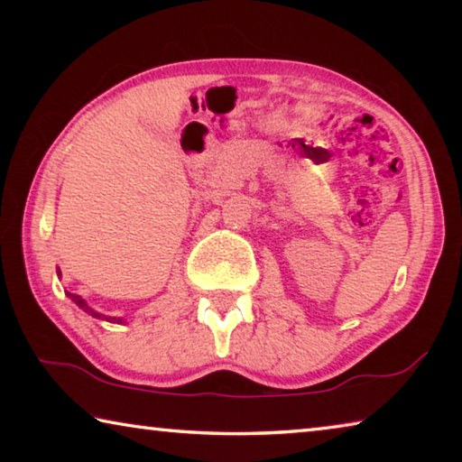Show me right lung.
<instances>
[{"instance_id":"right-lung-1","label":"right lung","mask_w":462,"mask_h":462,"mask_svg":"<svg viewBox=\"0 0 462 462\" xmlns=\"http://www.w3.org/2000/svg\"><path fill=\"white\" fill-rule=\"evenodd\" d=\"M57 275L60 277V271H57ZM67 293V297H71V301H75L77 306H79L83 311H88V314L91 316V318H97V319H106V322H112V324H126V319L124 318H114V316H104V314H99V311H96L93 310L88 301L83 300L81 295H75V293H69V291H65Z\"/></svg>"}]
</instances>
